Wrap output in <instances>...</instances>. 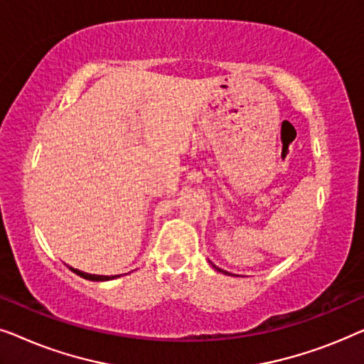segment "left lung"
Returning <instances> with one entry per match:
<instances>
[{
    "label": "left lung",
    "instance_id": "8db88e82",
    "mask_svg": "<svg viewBox=\"0 0 364 364\" xmlns=\"http://www.w3.org/2000/svg\"><path fill=\"white\" fill-rule=\"evenodd\" d=\"M212 265H213V263H212ZM213 268H217V270H218V272H223V270H220V268H218V267H215V265H213ZM223 273H225V272H223Z\"/></svg>",
    "mask_w": 364,
    "mask_h": 364
}]
</instances>
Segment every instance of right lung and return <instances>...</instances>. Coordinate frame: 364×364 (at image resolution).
I'll return each instance as SVG.
<instances>
[{
    "instance_id": "add662e5",
    "label": "right lung",
    "mask_w": 364,
    "mask_h": 364,
    "mask_svg": "<svg viewBox=\"0 0 364 364\" xmlns=\"http://www.w3.org/2000/svg\"><path fill=\"white\" fill-rule=\"evenodd\" d=\"M69 268H71V270L76 273V275L86 278V280H92V282H106V280H112V278L121 277V275H111V277H107V275H91V273L81 272V270H77V268H73V267H69Z\"/></svg>"
}]
</instances>
